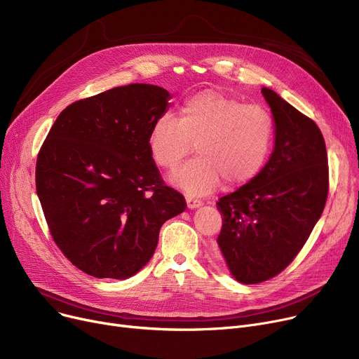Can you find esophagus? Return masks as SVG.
<instances>
[{
	"mask_svg": "<svg viewBox=\"0 0 359 359\" xmlns=\"http://www.w3.org/2000/svg\"><path fill=\"white\" fill-rule=\"evenodd\" d=\"M186 203H187V208H189V210H196V208H199V206L202 205L201 201H198V199H195L192 196H187L186 198Z\"/></svg>",
	"mask_w": 359,
	"mask_h": 359,
	"instance_id": "obj_1",
	"label": "esophagus"
}]
</instances>
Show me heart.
Masks as SVG:
<instances>
[{
	"instance_id": "1",
	"label": "heart",
	"mask_w": 359,
	"mask_h": 359,
	"mask_svg": "<svg viewBox=\"0 0 359 359\" xmlns=\"http://www.w3.org/2000/svg\"><path fill=\"white\" fill-rule=\"evenodd\" d=\"M273 138L271 113L259 104L218 91H202L187 99L179 118L158 116L149 129L151 157L175 168L194 149L198 157L170 176V183L186 194L201 196L224 180L227 186L250 182L265 165Z\"/></svg>"
}]
</instances>
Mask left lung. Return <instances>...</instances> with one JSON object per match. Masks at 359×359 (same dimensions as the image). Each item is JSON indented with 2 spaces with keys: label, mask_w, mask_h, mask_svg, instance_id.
Wrapping results in <instances>:
<instances>
[{
  "label": "left lung",
  "mask_w": 359,
  "mask_h": 359,
  "mask_svg": "<svg viewBox=\"0 0 359 359\" xmlns=\"http://www.w3.org/2000/svg\"><path fill=\"white\" fill-rule=\"evenodd\" d=\"M275 123L273 151L256 177L222 196L221 256L241 284L284 271L322 217L329 192L325 138L318 126L263 87Z\"/></svg>",
  "instance_id": "1"
}]
</instances>
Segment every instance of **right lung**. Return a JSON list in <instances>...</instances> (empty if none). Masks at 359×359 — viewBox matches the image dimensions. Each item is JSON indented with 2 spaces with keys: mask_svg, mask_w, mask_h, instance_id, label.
I'll return each instance as SVG.
<instances>
[{
  "mask_svg": "<svg viewBox=\"0 0 359 359\" xmlns=\"http://www.w3.org/2000/svg\"><path fill=\"white\" fill-rule=\"evenodd\" d=\"M170 93L115 87L64 109L39 151L36 191L58 248L94 278L126 279L153 257L161 225L186 210L148 147Z\"/></svg>",
  "mask_w": 359,
  "mask_h": 359,
  "instance_id": "right-lung-1",
  "label": "right lung"
}]
</instances>
